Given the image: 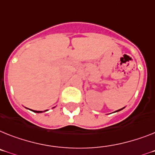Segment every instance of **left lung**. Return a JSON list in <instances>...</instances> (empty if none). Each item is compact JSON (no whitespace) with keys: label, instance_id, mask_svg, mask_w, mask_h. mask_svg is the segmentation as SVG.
<instances>
[{"label":"left lung","instance_id":"8db88e82","mask_svg":"<svg viewBox=\"0 0 155 155\" xmlns=\"http://www.w3.org/2000/svg\"><path fill=\"white\" fill-rule=\"evenodd\" d=\"M122 110V109H120V110H117V111H120V110Z\"/></svg>","mask_w":155,"mask_h":155}]
</instances>
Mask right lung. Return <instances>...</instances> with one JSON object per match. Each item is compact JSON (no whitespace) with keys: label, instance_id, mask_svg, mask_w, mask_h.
Masks as SVG:
<instances>
[{"label":"right lung","instance_id":"1","mask_svg":"<svg viewBox=\"0 0 155 155\" xmlns=\"http://www.w3.org/2000/svg\"><path fill=\"white\" fill-rule=\"evenodd\" d=\"M33 112H35V113H41V111H36V110H32Z\"/></svg>","mask_w":155,"mask_h":155}]
</instances>
